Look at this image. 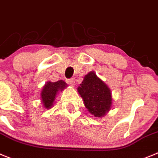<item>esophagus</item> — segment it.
I'll return each instance as SVG.
<instances>
[{
	"instance_id": "esophagus-1",
	"label": "esophagus",
	"mask_w": 158,
	"mask_h": 158,
	"mask_svg": "<svg viewBox=\"0 0 158 158\" xmlns=\"http://www.w3.org/2000/svg\"><path fill=\"white\" fill-rule=\"evenodd\" d=\"M67 82L69 83V85H71V86H74L75 85V79H69L67 80Z\"/></svg>"
}]
</instances>
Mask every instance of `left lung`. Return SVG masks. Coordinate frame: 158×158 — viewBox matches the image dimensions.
Wrapping results in <instances>:
<instances>
[{"instance_id": "1", "label": "left lung", "mask_w": 158, "mask_h": 158, "mask_svg": "<svg viewBox=\"0 0 158 158\" xmlns=\"http://www.w3.org/2000/svg\"><path fill=\"white\" fill-rule=\"evenodd\" d=\"M77 90L88 112L95 117H103L112 108L111 89L94 72H89L84 76Z\"/></svg>"}]
</instances>
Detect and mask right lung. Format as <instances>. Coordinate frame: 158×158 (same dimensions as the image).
I'll use <instances>...</instances> for the list:
<instances>
[{"instance_id":"1","label":"right lung","mask_w":158,"mask_h":158,"mask_svg":"<svg viewBox=\"0 0 158 158\" xmlns=\"http://www.w3.org/2000/svg\"><path fill=\"white\" fill-rule=\"evenodd\" d=\"M67 83L63 80L52 82L50 81L45 82L40 94L42 106L46 109H50L53 106L56 97L60 92L63 91L67 87Z\"/></svg>"}]
</instances>
